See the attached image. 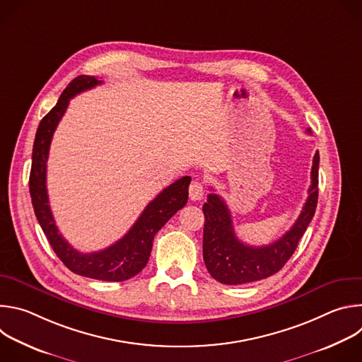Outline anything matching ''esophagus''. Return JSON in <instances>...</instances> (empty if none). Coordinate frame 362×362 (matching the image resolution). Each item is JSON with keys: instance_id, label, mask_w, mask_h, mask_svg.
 I'll use <instances>...</instances> for the list:
<instances>
[{"instance_id": "obj_1", "label": "esophagus", "mask_w": 362, "mask_h": 362, "mask_svg": "<svg viewBox=\"0 0 362 362\" xmlns=\"http://www.w3.org/2000/svg\"><path fill=\"white\" fill-rule=\"evenodd\" d=\"M204 194V187L199 180H193L189 186V196L192 200H200Z\"/></svg>"}]
</instances>
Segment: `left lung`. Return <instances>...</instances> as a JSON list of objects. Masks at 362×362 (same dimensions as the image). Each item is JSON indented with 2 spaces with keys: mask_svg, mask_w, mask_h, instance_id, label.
I'll return each instance as SVG.
<instances>
[{
  "mask_svg": "<svg viewBox=\"0 0 362 362\" xmlns=\"http://www.w3.org/2000/svg\"><path fill=\"white\" fill-rule=\"evenodd\" d=\"M308 133L311 130L308 129ZM320 153L314 156L309 196L293 226L278 240L267 246H249L233 230L232 216L225 200L216 193L208 194L203 204V261L212 278L226 285H242L265 279L284 268L295 252L299 239L313 221L318 203Z\"/></svg>",
  "mask_w": 362,
  "mask_h": 362,
  "instance_id": "obj_1",
  "label": "left lung"
}]
</instances>
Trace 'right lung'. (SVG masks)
Instances as JSON below:
<instances>
[{
    "label": "right lung",
    "instance_id": "add662e5",
    "mask_svg": "<svg viewBox=\"0 0 362 362\" xmlns=\"http://www.w3.org/2000/svg\"><path fill=\"white\" fill-rule=\"evenodd\" d=\"M101 84L93 76L76 77L60 95L57 105L40 122L30 172V194L37 221L60 261L74 274L98 281L120 282L136 276L147 264L153 239L165 223L187 203L190 176L172 183L154 197L141 212L132 229L112 246L91 253L74 249L59 232L47 194V159L53 134L64 116L70 100L86 90Z\"/></svg>",
    "mask_w": 362,
    "mask_h": 362
}]
</instances>
